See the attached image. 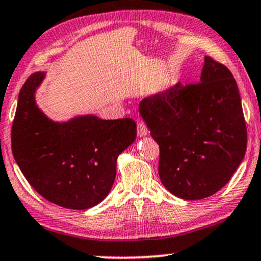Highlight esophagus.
<instances>
[{"instance_id":"1","label":"esophagus","mask_w":261,"mask_h":261,"mask_svg":"<svg viewBox=\"0 0 261 261\" xmlns=\"http://www.w3.org/2000/svg\"><path fill=\"white\" fill-rule=\"evenodd\" d=\"M137 135L138 137H144L148 135V127L145 126L143 121H138L137 123Z\"/></svg>"}]
</instances>
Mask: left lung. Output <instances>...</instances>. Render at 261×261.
<instances>
[{
  "instance_id": "obj_1",
  "label": "left lung",
  "mask_w": 261,
  "mask_h": 261,
  "mask_svg": "<svg viewBox=\"0 0 261 261\" xmlns=\"http://www.w3.org/2000/svg\"><path fill=\"white\" fill-rule=\"evenodd\" d=\"M140 114L160 147V179L181 199L213 196L245 158L247 130L238 83L207 56L199 82L147 96Z\"/></svg>"
}]
</instances>
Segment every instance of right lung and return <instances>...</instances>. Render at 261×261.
<instances>
[{
  "label": "right lung",
  "instance_id": "obj_1",
  "mask_svg": "<svg viewBox=\"0 0 261 261\" xmlns=\"http://www.w3.org/2000/svg\"><path fill=\"white\" fill-rule=\"evenodd\" d=\"M44 79V71L34 72L20 89L12 127L14 159L45 199L67 209H89L112 189L117 159L136 140V123L94 114L52 120L36 102Z\"/></svg>",
  "mask_w": 261,
  "mask_h": 261
}]
</instances>
